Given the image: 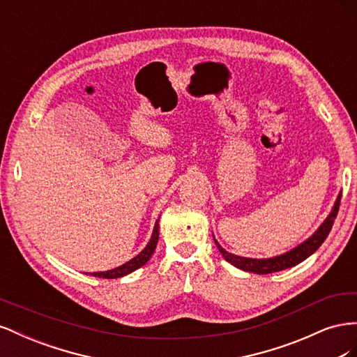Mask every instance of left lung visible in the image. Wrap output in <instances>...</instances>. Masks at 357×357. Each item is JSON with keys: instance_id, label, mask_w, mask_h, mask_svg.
<instances>
[{"instance_id": "obj_1", "label": "left lung", "mask_w": 357, "mask_h": 357, "mask_svg": "<svg viewBox=\"0 0 357 357\" xmlns=\"http://www.w3.org/2000/svg\"><path fill=\"white\" fill-rule=\"evenodd\" d=\"M340 202H341V195L338 197L337 202H335L332 213L328 215V219L323 222L320 228L314 232V235H311L307 241L295 247L294 250H290L284 255L271 257V259H250V257L235 256L232 253L226 252L225 248H222L218 241L215 240L214 241H215V244H218L219 252L222 253V256L226 259V261H228L231 265L243 269V271L256 273V274H271V273H277V271H283V269L291 268V266L301 264L302 261H305V259L314 253L317 248L323 244V241L326 240V236L329 235V232L332 229V225H333L335 219H337V214L340 210Z\"/></svg>"}]
</instances>
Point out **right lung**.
<instances>
[{
    "label": "right lung",
    "mask_w": 357,
    "mask_h": 357,
    "mask_svg": "<svg viewBox=\"0 0 357 357\" xmlns=\"http://www.w3.org/2000/svg\"><path fill=\"white\" fill-rule=\"evenodd\" d=\"M158 238H159V225L156 222L153 234H152V238H150L149 244L146 245V248L142 253L135 256L134 259H131L129 262L123 264L122 266H117L114 269H110V271H104V273H93L91 275L98 277V278H119V277H123L129 273L135 271V269H138L139 266H143L149 261V259L152 257L155 248H156V244H158Z\"/></svg>",
    "instance_id": "1"
}]
</instances>
